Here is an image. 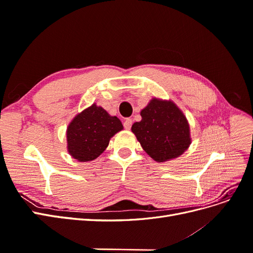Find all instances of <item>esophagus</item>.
<instances>
[{"label": "esophagus", "instance_id": "1", "mask_svg": "<svg viewBox=\"0 0 253 253\" xmlns=\"http://www.w3.org/2000/svg\"><path fill=\"white\" fill-rule=\"evenodd\" d=\"M132 124H133L132 119L131 118H126L125 120V122H124V126H125L126 129H129V128H131V126H132Z\"/></svg>", "mask_w": 253, "mask_h": 253}]
</instances>
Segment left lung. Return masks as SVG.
<instances>
[{"mask_svg": "<svg viewBox=\"0 0 253 253\" xmlns=\"http://www.w3.org/2000/svg\"><path fill=\"white\" fill-rule=\"evenodd\" d=\"M141 120L132 132L147 154L157 163L177 158L190 147V126L185 114L172 100L152 98L140 112Z\"/></svg>", "mask_w": 253, "mask_h": 253, "instance_id": "8db88e82", "label": "left lung"}]
</instances>
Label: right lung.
I'll use <instances>...</instances> for the list:
<instances>
[{"label":"right lung","instance_id":"add662e5","mask_svg":"<svg viewBox=\"0 0 253 253\" xmlns=\"http://www.w3.org/2000/svg\"><path fill=\"white\" fill-rule=\"evenodd\" d=\"M124 129L121 121L93 103L78 113L66 129L67 152L78 162H91L108 148L112 137Z\"/></svg>","mask_w":253,"mask_h":253}]
</instances>
